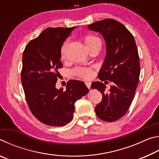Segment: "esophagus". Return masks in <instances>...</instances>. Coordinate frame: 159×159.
I'll return each mask as SVG.
<instances>
[{"instance_id": "obj_1", "label": "esophagus", "mask_w": 159, "mask_h": 159, "mask_svg": "<svg viewBox=\"0 0 159 159\" xmlns=\"http://www.w3.org/2000/svg\"><path fill=\"white\" fill-rule=\"evenodd\" d=\"M85 83L86 86H87V87H88V89H90V85H91V83H90V81H85Z\"/></svg>"}]
</instances>
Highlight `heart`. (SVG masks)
I'll list each match as a JSON object with an SVG mask.
<instances>
[{"label":"heart","instance_id":"heart-1","mask_svg":"<svg viewBox=\"0 0 159 159\" xmlns=\"http://www.w3.org/2000/svg\"><path fill=\"white\" fill-rule=\"evenodd\" d=\"M83 43H84L85 45L88 49H89L90 47H92L93 45H95L97 43H101L100 40H99L98 37H96L93 35H85L83 37ZM66 48V43H64L62 47L61 48L60 51V55L61 57H64V50ZM74 73L76 76L83 78V79H90L93 76V71L92 69H88V68H76L74 71Z\"/></svg>","mask_w":159,"mask_h":159}]
</instances>
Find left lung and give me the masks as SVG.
Instances as JSON below:
<instances>
[{"mask_svg": "<svg viewBox=\"0 0 159 159\" xmlns=\"http://www.w3.org/2000/svg\"><path fill=\"white\" fill-rule=\"evenodd\" d=\"M88 29L100 34L106 43L105 59L98 74L100 81L91 84L92 89L102 95V102L95 107L96 114L104 121H115L130 108L139 82L140 65L135 41L124 25L111 19L96 21ZM107 80L113 85L107 93L102 81L106 83Z\"/></svg>", "mask_w": 159, "mask_h": 159, "instance_id": "obj_1", "label": "left lung"}]
</instances>
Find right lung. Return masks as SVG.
Here are the masks:
<instances>
[{"label":"right lung","mask_w":159,"mask_h":159,"mask_svg":"<svg viewBox=\"0 0 159 159\" xmlns=\"http://www.w3.org/2000/svg\"><path fill=\"white\" fill-rule=\"evenodd\" d=\"M76 26L47 28L29 43L23 52L21 83L31 111L39 121L61 127L73 118L74 104L89 92L83 81L70 80L66 90L57 89V70L63 66L60 51Z\"/></svg>","instance_id":"add662e5"}]
</instances>
